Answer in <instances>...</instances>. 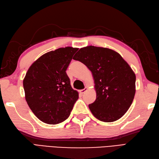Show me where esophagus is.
Masks as SVG:
<instances>
[{
    "mask_svg": "<svg viewBox=\"0 0 159 159\" xmlns=\"http://www.w3.org/2000/svg\"><path fill=\"white\" fill-rule=\"evenodd\" d=\"M87 90H88V88H85L84 89H82V90H80V94H84V93L86 92Z\"/></svg>",
    "mask_w": 159,
    "mask_h": 159,
    "instance_id": "obj_1",
    "label": "esophagus"
}]
</instances>
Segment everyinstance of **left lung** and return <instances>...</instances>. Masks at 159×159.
<instances>
[{
	"mask_svg": "<svg viewBox=\"0 0 159 159\" xmlns=\"http://www.w3.org/2000/svg\"><path fill=\"white\" fill-rule=\"evenodd\" d=\"M73 59L86 65L94 77L96 98L89 104L93 115L104 122L122 117L135 93V75L128 63L115 50L94 46L80 48Z\"/></svg>",
	"mask_w": 159,
	"mask_h": 159,
	"instance_id": "obj_1",
	"label": "left lung"
}]
</instances>
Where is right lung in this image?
<instances>
[{
  "mask_svg": "<svg viewBox=\"0 0 159 159\" xmlns=\"http://www.w3.org/2000/svg\"><path fill=\"white\" fill-rule=\"evenodd\" d=\"M78 48L67 46L50 51L31 65L24 77L26 102L40 121L55 125L70 115L79 98L66 70Z\"/></svg>",
  "mask_w": 159,
  "mask_h": 159,
  "instance_id": "obj_1",
  "label": "right lung"
}]
</instances>
